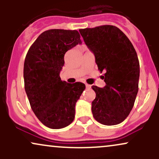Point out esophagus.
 <instances>
[{
	"mask_svg": "<svg viewBox=\"0 0 159 159\" xmlns=\"http://www.w3.org/2000/svg\"><path fill=\"white\" fill-rule=\"evenodd\" d=\"M86 87H87V89H90V88H91V85L87 84H86Z\"/></svg>",
	"mask_w": 159,
	"mask_h": 159,
	"instance_id": "1",
	"label": "esophagus"
}]
</instances>
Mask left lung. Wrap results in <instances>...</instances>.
I'll list each match as a JSON object with an SVG mask.
<instances>
[{"label":"left lung","instance_id":"1","mask_svg":"<svg viewBox=\"0 0 159 159\" xmlns=\"http://www.w3.org/2000/svg\"><path fill=\"white\" fill-rule=\"evenodd\" d=\"M86 45L93 53L106 85L92 86L96 98L92 113L98 123L117 125L129 116L138 92L140 65L134 46L118 27L102 25L80 29Z\"/></svg>","mask_w":159,"mask_h":159}]
</instances>
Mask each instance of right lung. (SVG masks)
<instances>
[{
  "label": "right lung",
  "mask_w": 159,
  "mask_h": 159,
  "mask_svg": "<svg viewBox=\"0 0 159 159\" xmlns=\"http://www.w3.org/2000/svg\"><path fill=\"white\" fill-rule=\"evenodd\" d=\"M81 44L77 30L52 29L38 36L29 48L24 63L25 89L36 117L53 129L68 126L75 105L85 90L81 82L61 81L66 52Z\"/></svg>",
  "instance_id": "1"
}]
</instances>
